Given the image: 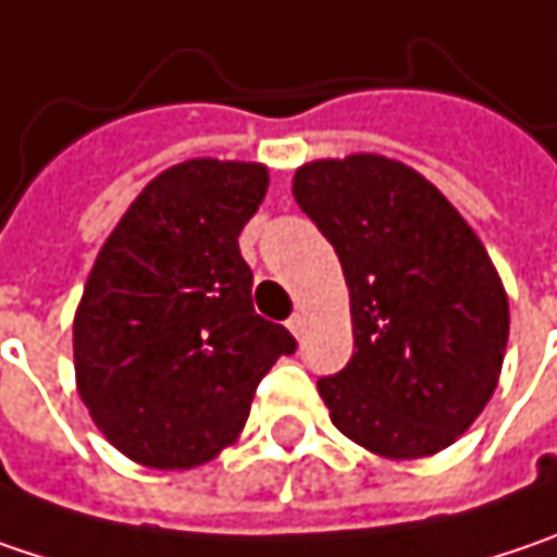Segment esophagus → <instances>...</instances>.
<instances>
[{"label":"esophagus","mask_w":557,"mask_h":557,"mask_svg":"<svg viewBox=\"0 0 557 557\" xmlns=\"http://www.w3.org/2000/svg\"><path fill=\"white\" fill-rule=\"evenodd\" d=\"M286 327L293 331V337H302V331H306V318H302V311H293V314H289V321H286Z\"/></svg>","instance_id":"34e87169"}]
</instances>
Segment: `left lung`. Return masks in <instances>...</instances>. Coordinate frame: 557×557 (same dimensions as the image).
<instances>
[{"label": "left lung", "mask_w": 557, "mask_h": 557, "mask_svg": "<svg viewBox=\"0 0 557 557\" xmlns=\"http://www.w3.org/2000/svg\"><path fill=\"white\" fill-rule=\"evenodd\" d=\"M293 195L349 286L356 352L318 377L331 422L381 457L438 454L505 362L507 296L488 251L432 182L387 157L306 163Z\"/></svg>", "instance_id": "8db88e82"}]
</instances>
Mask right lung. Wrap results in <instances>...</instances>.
Masks as SVG:
<instances>
[{
	"instance_id": "right-lung-1",
	"label": "right lung",
	"mask_w": 557,
	"mask_h": 557,
	"mask_svg": "<svg viewBox=\"0 0 557 557\" xmlns=\"http://www.w3.org/2000/svg\"><path fill=\"white\" fill-rule=\"evenodd\" d=\"M268 191L261 163L185 160L150 182L103 243L75 314V375L90 419L157 470L208 463L236 442L261 377L296 352L251 306L239 233Z\"/></svg>"
}]
</instances>
